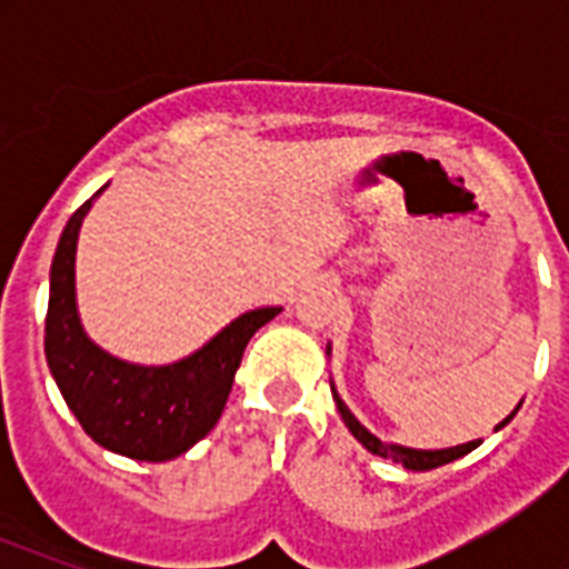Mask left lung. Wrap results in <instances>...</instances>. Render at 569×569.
Here are the masks:
<instances>
[{
    "mask_svg": "<svg viewBox=\"0 0 569 569\" xmlns=\"http://www.w3.org/2000/svg\"><path fill=\"white\" fill-rule=\"evenodd\" d=\"M330 387H333V383H330ZM333 401H337L339 416H342V422L348 425V431L355 433L357 442H363L366 449L372 451V455H378V458H387V460H392V463H401V467L413 469V472H425V469H437V467H442V463H451V460L463 458V455H469V451L481 446V440H472V442H463V446H451V449H433L431 451V449H407V446H396V442H383V440H378V437H375L369 428H363V425L357 422V416L351 413V410L346 407V401L337 396V389H333ZM513 413H517V410H513ZM513 413L508 416L505 422L496 425V431L511 422Z\"/></svg>",
    "mask_w": 569,
    "mask_h": 569,
    "instance_id": "1",
    "label": "left lung"
}]
</instances>
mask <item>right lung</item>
I'll use <instances>...</instances> for the list:
<instances>
[{"label": "right lung", "mask_w": 569, "mask_h": 569, "mask_svg": "<svg viewBox=\"0 0 569 569\" xmlns=\"http://www.w3.org/2000/svg\"><path fill=\"white\" fill-rule=\"evenodd\" d=\"M100 191L70 214L58 239L43 351L67 407L93 442L123 458L162 463L186 455L212 431L250 337L280 307L244 312L200 351L171 366L127 363L93 346L76 310V241Z\"/></svg>", "instance_id": "right-lung-1"}]
</instances>
